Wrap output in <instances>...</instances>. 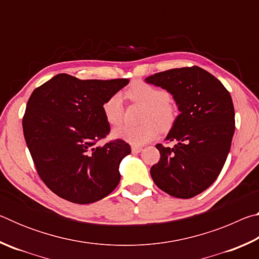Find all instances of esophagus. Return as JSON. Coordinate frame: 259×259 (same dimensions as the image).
<instances>
[{
	"instance_id": "obj_1",
	"label": "esophagus",
	"mask_w": 259,
	"mask_h": 259,
	"mask_svg": "<svg viewBox=\"0 0 259 259\" xmlns=\"http://www.w3.org/2000/svg\"><path fill=\"white\" fill-rule=\"evenodd\" d=\"M142 150H143V148L139 147V146H133V147H131V152H133L134 154H137V153L142 152Z\"/></svg>"
}]
</instances>
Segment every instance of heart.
<instances>
[{
    "label": "heart",
    "mask_w": 259,
    "mask_h": 259,
    "mask_svg": "<svg viewBox=\"0 0 259 259\" xmlns=\"http://www.w3.org/2000/svg\"><path fill=\"white\" fill-rule=\"evenodd\" d=\"M125 97L131 102L145 107L142 121L145 123L139 126L123 125L113 131L116 138L125 140L135 146L145 145L155 139L160 129L166 130L176 119V107L169 102L165 90L153 87L143 81H136L125 90ZM103 113L109 124L117 125L123 120V105L119 94L112 95L103 104Z\"/></svg>",
    "instance_id": "heart-1"
}]
</instances>
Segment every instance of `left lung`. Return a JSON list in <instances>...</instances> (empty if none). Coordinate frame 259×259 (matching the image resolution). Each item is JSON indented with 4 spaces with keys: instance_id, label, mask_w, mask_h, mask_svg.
Instances as JSON below:
<instances>
[{
    "instance_id": "1",
    "label": "left lung",
    "mask_w": 259,
    "mask_h": 259,
    "mask_svg": "<svg viewBox=\"0 0 259 259\" xmlns=\"http://www.w3.org/2000/svg\"><path fill=\"white\" fill-rule=\"evenodd\" d=\"M145 82L171 94L181 112L165 138L177 144L172 148L157 144L161 157L151 176L169 195L193 198L216 181L229 155L235 130L231 95L198 66L156 73Z\"/></svg>"
}]
</instances>
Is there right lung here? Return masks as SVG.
<instances>
[{"label":"right lung","mask_w":259,"mask_h":259,"mask_svg":"<svg viewBox=\"0 0 259 259\" xmlns=\"http://www.w3.org/2000/svg\"><path fill=\"white\" fill-rule=\"evenodd\" d=\"M128 83L58 74L30 95L23 117L26 144L38 176L60 198L93 203L120 183L119 165L130 145L122 139L96 144L111 130L104 102Z\"/></svg>","instance_id":"add662e5"}]
</instances>
